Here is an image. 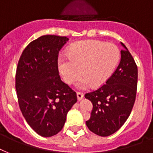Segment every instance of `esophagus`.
<instances>
[{
	"label": "esophagus",
	"mask_w": 153,
	"mask_h": 153,
	"mask_svg": "<svg viewBox=\"0 0 153 153\" xmlns=\"http://www.w3.org/2000/svg\"><path fill=\"white\" fill-rule=\"evenodd\" d=\"M84 97V94L81 92H77V98H78V100L81 101Z\"/></svg>",
	"instance_id": "1"
}]
</instances>
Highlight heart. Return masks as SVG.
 <instances>
[{
    "instance_id": "b5f03b06",
    "label": "heart",
    "mask_w": 153,
    "mask_h": 153,
    "mask_svg": "<svg viewBox=\"0 0 153 153\" xmlns=\"http://www.w3.org/2000/svg\"><path fill=\"white\" fill-rule=\"evenodd\" d=\"M61 57L58 67L66 83L72 84L79 74L76 86L98 88L106 82L117 67L121 58L118 48L114 44L98 40H83L73 44Z\"/></svg>"
}]
</instances>
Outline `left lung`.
Segmentation results:
<instances>
[{
	"label": "left lung",
	"mask_w": 153,
	"mask_h": 153,
	"mask_svg": "<svg viewBox=\"0 0 153 153\" xmlns=\"http://www.w3.org/2000/svg\"><path fill=\"white\" fill-rule=\"evenodd\" d=\"M118 67L110 79L98 88L85 94L93 104L91 118L86 124L91 132L108 137L118 130L130 115L137 87V67L125 44Z\"/></svg>",
	"instance_id": "8db88e82"
}]
</instances>
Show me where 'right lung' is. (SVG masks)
<instances>
[{"label": "right lung", "mask_w": 153, "mask_h": 153, "mask_svg": "<svg viewBox=\"0 0 153 153\" xmlns=\"http://www.w3.org/2000/svg\"><path fill=\"white\" fill-rule=\"evenodd\" d=\"M66 36L46 35L27 45L18 62L16 90L20 109L31 128L45 137L62 130L76 93L60 79L59 52Z\"/></svg>", "instance_id": "1"}]
</instances>
